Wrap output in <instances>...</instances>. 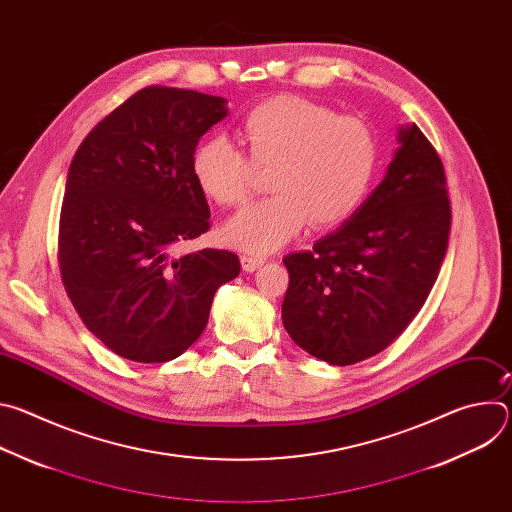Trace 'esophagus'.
Returning <instances> with one entry per match:
<instances>
[{
    "label": "esophagus",
    "mask_w": 512,
    "mask_h": 512,
    "mask_svg": "<svg viewBox=\"0 0 512 512\" xmlns=\"http://www.w3.org/2000/svg\"><path fill=\"white\" fill-rule=\"evenodd\" d=\"M263 263H265L263 257H255V255H243V257H241V265H243V269H245L247 273L257 271Z\"/></svg>",
    "instance_id": "1"
}]
</instances>
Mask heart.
Here are the masks:
<instances>
[{
	"mask_svg": "<svg viewBox=\"0 0 512 512\" xmlns=\"http://www.w3.org/2000/svg\"><path fill=\"white\" fill-rule=\"evenodd\" d=\"M241 139L249 160L221 137L204 139L190 170L204 196L223 206L241 204L251 190L253 168H271L273 196L229 218L225 239L265 255L294 239L308 223L330 229L354 214L377 170L379 145L373 129L334 109L296 95L273 97L247 113Z\"/></svg>",
	"mask_w": 512,
	"mask_h": 512,
	"instance_id": "heart-1",
	"label": "heart"
}]
</instances>
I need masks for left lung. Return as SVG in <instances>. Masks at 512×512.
I'll use <instances>...</instances> for the list:
<instances>
[{
    "mask_svg": "<svg viewBox=\"0 0 512 512\" xmlns=\"http://www.w3.org/2000/svg\"><path fill=\"white\" fill-rule=\"evenodd\" d=\"M385 178L350 218L283 263L281 320L336 367L385 350L417 316L448 251L452 210L440 156L415 123L397 131Z\"/></svg>",
    "mask_w": 512,
    "mask_h": 512,
    "instance_id": "8db88e82",
    "label": "left lung"
}]
</instances>
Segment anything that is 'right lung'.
Wrapping results in <instances>:
<instances>
[{
    "label": "right lung",
    "instance_id": "add662e5",
    "mask_svg": "<svg viewBox=\"0 0 512 512\" xmlns=\"http://www.w3.org/2000/svg\"><path fill=\"white\" fill-rule=\"evenodd\" d=\"M227 99L148 87L109 113L70 162L58 233L66 294L115 354L166 362L204 332L212 298L241 273L235 253L172 251L210 229L190 162Z\"/></svg>",
    "mask_w": 512,
    "mask_h": 512
}]
</instances>
